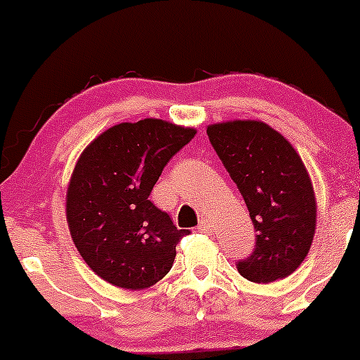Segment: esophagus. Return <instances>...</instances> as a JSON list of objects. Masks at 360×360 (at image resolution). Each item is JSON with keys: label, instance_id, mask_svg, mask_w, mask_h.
Returning a JSON list of instances; mask_svg holds the SVG:
<instances>
[{"label": "esophagus", "instance_id": "obj_1", "mask_svg": "<svg viewBox=\"0 0 360 360\" xmlns=\"http://www.w3.org/2000/svg\"><path fill=\"white\" fill-rule=\"evenodd\" d=\"M197 230L200 231V233H212V223H210V221H207V219H203L200 224H198L197 226Z\"/></svg>", "mask_w": 360, "mask_h": 360}]
</instances>
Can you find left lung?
Listing matches in <instances>:
<instances>
[{
  "label": "left lung",
  "mask_w": 360,
  "mask_h": 360,
  "mask_svg": "<svg viewBox=\"0 0 360 360\" xmlns=\"http://www.w3.org/2000/svg\"><path fill=\"white\" fill-rule=\"evenodd\" d=\"M207 136L256 230V248L238 261V274L256 284L289 277L307 257L317 226V200L303 160L261 120L212 123Z\"/></svg>",
  "instance_id": "obj_1"
}]
</instances>
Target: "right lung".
Returning a JSON list of instances; mask_svg holds the SVG:
<instances>
[{
	"mask_svg": "<svg viewBox=\"0 0 360 360\" xmlns=\"http://www.w3.org/2000/svg\"><path fill=\"white\" fill-rule=\"evenodd\" d=\"M197 130L158 118L123 122L83 150L69 179V233L103 281L141 291L162 281L190 233L150 200L163 167Z\"/></svg>",
	"mask_w": 360,
	"mask_h": 360,
	"instance_id": "1",
	"label": "right lung"
}]
</instances>
